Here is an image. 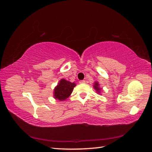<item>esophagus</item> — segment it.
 <instances>
[{"mask_svg": "<svg viewBox=\"0 0 152 152\" xmlns=\"http://www.w3.org/2000/svg\"><path fill=\"white\" fill-rule=\"evenodd\" d=\"M86 82L85 80H80V83H84Z\"/></svg>", "mask_w": 152, "mask_h": 152, "instance_id": "34e87169", "label": "esophagus"}]
</instances>
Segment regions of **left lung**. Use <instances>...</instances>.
Instances as JSON below:
<instances>
[{
  "mask_svg": "<svg viewBox=\"0 0 152 152\" xmlns=\"http://www.w3.org/2000/svg\"><path fill=\"white\" fill-rule=\"evenodd\" d=\"M93 88L95 89V91L98 94H101V92L102 91V88H101L100 87V85L98 82H95V83H93Z\"/></svg>",
  "mask_w": 152,
  "mask_h": 152,
  "instance_id": "obj_1",
  "label": "left lung"
}]
</instances>
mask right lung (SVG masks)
<instances>
[{
	"instance_id": "obj_1",
	"label": "right lung",
	"mask_w": 152,
	"mask_h": 152,
	"mask_svg": "<svg viewBox=\"0 0 152 152\" xmlns=\"http://www.w3.org/2000/svg\"><path fill=\"white\" fill-rule=\"evenodd\" d=\"M76 85L75 82H70L64 79H61L53 89V97L62 101L69 98L74 88Z\"/></svg>"
}]
</instances>
